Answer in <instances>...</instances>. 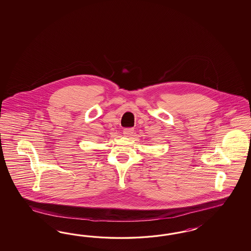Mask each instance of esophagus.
Instances as JSON below:
<instances>
[{"label": "esophagus", "mask_w": 251, "mask_h": 251, "mask_svg": "<svg viewBox=\"0 0 251 251\" xmlns=\"http://www.w3.org/2000/svg\"><path fill=\"white\" fill-rule=\"evenodd\" d=\"M134 132V129L132 128H127V129H123V134L126 137L131 136Z\"/></svg>", "instance_id": "34e87169"}]
</instances>
